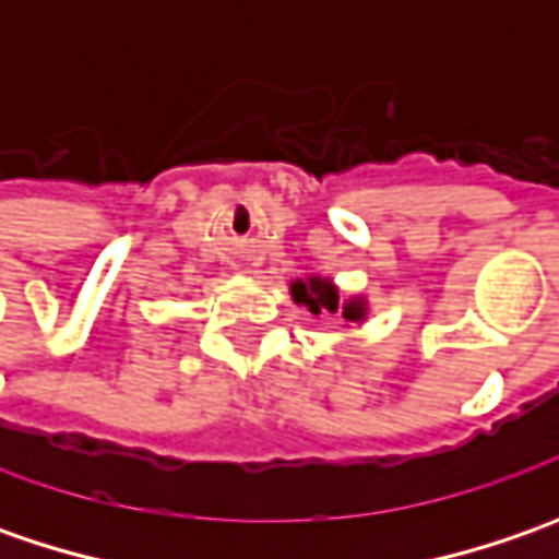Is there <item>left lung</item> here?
Wrapping results in <instances>:
<instances>
[{
	"mask_svg": "<svg viewBox=\"0 0 559 559\" xmlns=\"http://www.w3.org/2000/svg\"><path fill=\"white\" fill-rule=\"evenodd\" d=\"M289 295L298 308H308L313 317H320V313H342V320L364 326L367 313H370V301L364 295H345L330 276H320V273H308V276L292 280Z\"/></svg>",
	"mask_w": 559,
	"mask_h": 559,
	"instance_id": "1",
	"label": "left lung"
}]
</instances>
